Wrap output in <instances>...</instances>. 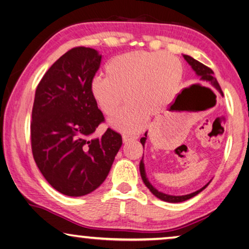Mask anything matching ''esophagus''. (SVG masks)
<instances>
[{"label":"esophagus","mask_w":249,"mask_h":249,"mask_svg":"<svg viewBox=\"0 0 249 249\" xmlns=\"http://www.w3.org/2000/svg\"><path fill=\"white\" fill-rule=\"evenodd\" d=\"M123 142H130V141H135L137 140V136H132V135H123Z\"/></svg>","instance_id":"obj_1"}]
</instances>
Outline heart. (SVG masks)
Masks as SVG:
<instances>
[{"label": "heart", "mask_w": 249, "mask_h": 249, "mask_svg": "<svg viewBox=\"0 0 249 249\" xmlns=\"http://www.w3.org/2000/svg\"><path fill=\"white\" fill-rule=\"evenodd\" d=\"M182 72L179 59L169 53H128L108 61L107 78L93 79L91 93L107 116L115 115L127 99L130 104L111 124L124 132H140L148 114H157L174 98Z\"/></svg>", "instance_id": "b5f03b06"}]
</instances>
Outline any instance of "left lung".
<instances>
[{
	"label": "left lung",
	"instance_id": "left-lung-1",
	"mask_svg": "<svg viewBox=\"0 0 249 249\" xmlns=\"http://www.w3.org/2000/svg\"><path fill=\"white\" fill-rule=\"evenodd\" d=\"M183 58L185 59V60H187L188 64L191 66V68L196 71V73L199 75L201 81H203L204 83H209V86L215 88V89L223 95V92H222L220 84H218L217 80L215 79V77H214V72L212 71V69H210L209 67H206L205 65L201 64L200 61L196 60L195 58L188 56V54H183ZM146 140H147V132L145 133V136L141 138V142H142V147H144V145H145ZM142 155H144V154H142ZM140 171H141V176H142V181H144V183L146 184V187L149 189L150 192L153 193L155 196H157L158 199L162 200V201H166V202H170V203H178V202H183V201H187L189 199H191V197L196 196V195H199V193L202 190H204V189L208 187L209 183H210L209 182L208 184H205L203 188L200 189V190H197V191L193 192V193H190V195H185V196H170V195H166V193H162V192L158 191L157 189H155L153 185H151V183L148 181V178H147V176H146L145 165H144V161H142V158L141 163H140Z\"/></svg>",
	"mask_w": 249,
	"mask_h": 249
}]
</instances>
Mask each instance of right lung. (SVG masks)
Returning <instances> with one entry per match:
<instances>
[{
	"label": "right lung",
	"mask_w": 249,
	"mask_h": 249,
	"mask_svg": "<svg viewBox=\"0 0 249 249\" xmlns=\"http://www.w3.org/2000/svg\"><path fill=\"white\" fill-rule=\"evenodd\" d=\"M95 49L74 47L58 59L37 86L31 123L34 159L53 189L69 196L94 191L107 179L122 146V136L107 128L91 93L100 68Z\"/></svg>",
	"instance_id": "add662e5"
}]
</instances>
